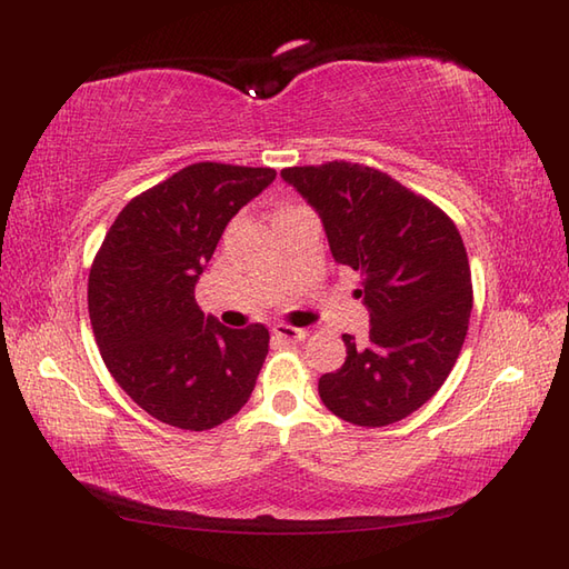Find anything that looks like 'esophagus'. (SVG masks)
<instances>
[{
    "label": "esophagus",
    "instance_id": "1",
    "mask_svg": "<svg viewBox=\"0 0 569 569\" xmlns=\"http://www.w3.org/2000/svg\"><path fill=\"white\" fill-rule=\"evenodd\" d=\"M273 335L283 342H303L308 332L303 328H291V325L278 322V325H273Z\"/></svg>",
    "mask_w": 569,
    "mask_h": 569
}]
</instances>
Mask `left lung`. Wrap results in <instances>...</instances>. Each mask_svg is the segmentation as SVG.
Masks as SVG:
<instances>
[{"label":"left lung","mask_w":569,"mask_h":569,"mask_svg":"<svg viewBox=\"0 0 569 569\" xmlns=\"http://www.w3.org/2000/svg\"><path fill=\"white\" fill-rule=\"evenodd\" d=\"M281 178L320 214L335 261L361 273L355 296L369 310L365 345L342 335L345 365L320 377L322 403L365 428L403 420L440 389L465 345L462 237L430 200L369 166H293Z\"/></svg>","instance_id":"obj_1"}]
</instances>
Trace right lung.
Listing matches in <instances>:
<instances>
[{"mask_svg": "<svg viewBox=\"0 0 569 569\" xmlns=\"http://www.w3.org/2000/svg\"><path fill=\"white\" fill-rule=\"evenodd\" d=\"M273 178V168L186 166L127 202L92 261L88 308L104 365L166 426L210 430L253 391L269 330L204 316L196 283L227 222Z\"/></svg>", "mask_w": 569, "mask_h": 569, "instance_id": "obj_1", "label": "right lung"}]
</instances>
